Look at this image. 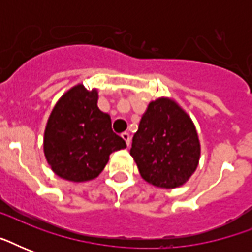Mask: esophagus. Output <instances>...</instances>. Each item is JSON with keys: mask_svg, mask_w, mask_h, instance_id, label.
Here are the masks:
<instances>
[{"mask_svg": "<svg viewBox=\"0 0 252 252\" xmlns=\"http://www.w3.org/2000/svg\"><path fill=\"white\" fill-rule=\"evenodd\" d=\"M122 138L126 141V146H129L130 145V136L129 133H126V132H124V133H122Z\"/></svg>", "mask_w": 252, "mask_h": 252, "instance_id": "esophagus-1", "label": "esophagus"}]
</instances>
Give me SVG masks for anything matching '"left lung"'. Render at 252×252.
<instances>
[{
  "label": "left lung",
  "instance_id": "left-lung-1",
  "mask_svg": "<svg viewBox=\"0 0 252 252\" xmlns=\"http://www.w3.org/2000/svg\"><path fill=\"white\" fill-rule=\"evenodd\" d=\"M130 156L148 183L161 188L179 187L199 163L195 126L175 102L157 99L141 118L132 138Z\"/></svg>",
  "mask_w": 252,
  "mask_h": 252
}]
</instances>
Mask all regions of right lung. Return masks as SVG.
I'll return each instance as SVG.
<instances>
[{"instance_id": "obj_1", "label": "right lung", "mask_w": 252, "mask_h": 252, "mask_svg": "<svg viewBox=\"0 0 252 252\" xmlns=\"http://www.w3.org/2000/svg\"><path fill=\"white\" fill-rule=\"evenodd\" d=\"M98 93L77 85L61 96L49 116L44 154L57 175L86 182L103 171L112 152L126 141L114 133L110 115L98 108Z\"/></svg>"}]
</instances>
